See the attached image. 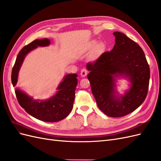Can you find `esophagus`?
<instances>
[{"instance_id": "34e87169", "label": "esophagus", "mask_w": 161, "mask_h": 161, "mask_svg": "<svg viewBox=\"0 0 161 161\" xmlns=\"http://www.w3.org/2000/svg\"><path fill=\"white\" fill-rule=\"evenodd\" d=\"M87 73H88V70H87L86 69H82L80 71V75L82 77H85V76H86Z\"/></svg>"}]
</instances>
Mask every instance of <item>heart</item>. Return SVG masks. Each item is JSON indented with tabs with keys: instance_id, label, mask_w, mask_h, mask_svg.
<instances>
[{
	"instance_id": "obj_1",
	"label": "heart",
	"mask_w": 161,
	"mask_h": 161,
	"mask_svg": "<svg viewBox=\"0 0 161 161\" xmlns=\"http://www.w3.org/2000/svg\"><path fill=\"white\" fill-rule=\"evenodd\" d=\"M96 45H97L96 42H92V43H91V46H90V48H91V49H92V48H93L94 47H95V46H96Z\"/></svg>"
}]
</instances>
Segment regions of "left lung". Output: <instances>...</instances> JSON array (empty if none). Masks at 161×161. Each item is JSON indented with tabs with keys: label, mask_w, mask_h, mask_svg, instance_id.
I'll return each mask as SVG.
<instances>
[{
	"label": "left lung",
	"mask_w": 161,
	"mask_h": 161,
	"mask_svg": "<svg viewBox=\"0 0 161 161\" xmlns=\"http://www.w3.org/2000/svg\"><path fill=\"white\" fill-rule=\"evenodd\" d=\"M115 44L93 62H88L87 78L96 103L102 112L112 118L128 115L137 109L147 97L150 68L140 46L124 33L115 31ZM129 78L132 85L124 96L116 95L114 77Z\"/></svg>",
	"instance_id": "1"
}]
</instances>
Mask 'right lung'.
<instances>
[{
    "instance_id": "right-lung-1",
    "label": "right lung",
    "mask_w": 161,
    "mask_h": 161,
    "mask_svg": "<svg viewBox=\"0 0 161 161\" xmlns=\"http://www.w3.org/2000/svg\"><path fill=\"white\" fill-rule=\"evenodd\" d=\"M50 43L47 38L36 40L24 46L19 52L13 68L11 81L13 86L17 82L18 73L25 56L38 46H47ZM77 75H67L59 86L55 95L46 101L34 99L25 92L15 90V95L19 105L34 118L46 122H56L70 114L75 97V90L78 83Z\"/></svg>"
}]
</instances>
